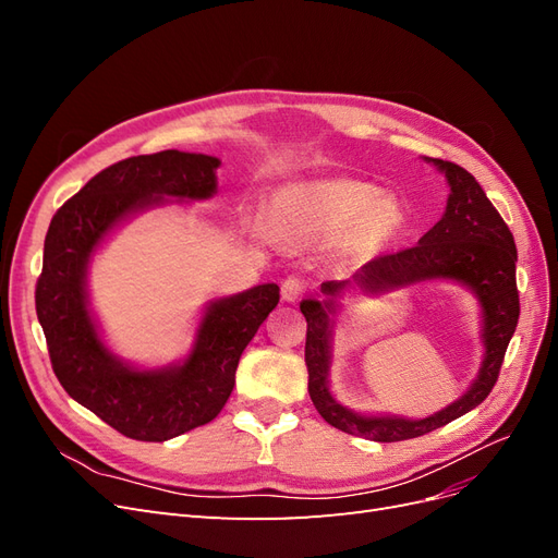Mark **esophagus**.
Returning <instances> with one entry per match:
<instances>
[{"mask_svg": "<svg viewBox=\"0 0 558 558\" xmlns=\"http://www.w3.org/2000/svg\"><path fill=\"white\" fill-rule=\"evenodd\" d=\"M305 289H307L305 279L289 277V279H283V283H281V298L286 302H295V300H300L302 295H305Z\"/></svg>", "mask_w": 558, "mask_h": 558, "instance_id": "34e87169", "label": "esophagus"}]
</instances>
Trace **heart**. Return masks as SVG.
I'll return each instance as SVG.
<instances>
[{"instance_id":"b5f03b06","label":"heart","mask_w":558,"mask_h":558,"mask_svg":"<svg viewBox=\"0 0 558 558\" xmlns=\"http://www.w3.org/2000/svg\"><path fill=\"white\" fill-rule=\"evenodd\" d=\"M269 221L286 240H312L353 228V244L375 248L404 228V209L373 181L335 177L295 181L269 199Z\"/></svg>"}]
</instances>
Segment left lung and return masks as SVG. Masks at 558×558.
<instances>
[{"label":"left lung","mask_w":558,"mask_h":558,"mask_svg":"<svg viewBox=\"0 0 558 558\" xmlns=\"http://www.w3.org/2000/svg\"><path fill=\"white\" fill-rule=\"evenodd\" d=\"M449 183L447 209L418 244L388 253L365 263L347 281H324V300L307 298L300 312L307 318L305 363L310 369V398L330 426L375 442H400L447 426L449 421L475 410L492 393L505 351L519 320L517 293V246L502 216L486 197L482 185L463 167L426 158ZM456 280L478 298L483 310L485 356L476 381L459 400L426 420H404L395 415H359L344 409L329 393V363L336 302L347 290L366 294L392 292L421 280Z\"/></svg>","instance_id":"obj_1"}]
</instances>
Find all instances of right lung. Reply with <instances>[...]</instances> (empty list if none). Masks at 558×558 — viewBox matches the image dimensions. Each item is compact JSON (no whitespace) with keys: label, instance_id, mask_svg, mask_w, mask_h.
Wrapping results in <instances>:
<instances>
[{"label":"right lung","instance_id":"right-lung-1","mask_svg":"<svg viewBox=\"0 0 558 558\" xmlns=\"http://www.w3.org/2000/svg\"><path fill=\"white\" fill-rule=\"evenodd\" d=\"M218 165L185 150L121 160L66 199L46 232L35 298L53 373L78 404L132 440L165 442L216 418L242 351L279 302L277 283L209 300L189 356L165 367L132 365L102 340L88 298L95 251L140 211L209 199Z\"/></svg>","mask_w":558,"mask_h":558}]
</instances>
